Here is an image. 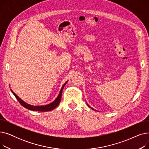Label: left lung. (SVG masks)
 <instances>
[{"label":"left lung","instance_id":"left-lung-1","mask_svg":"<svg viewBox=\"0 0 149 149\" xmlns=\"http://www.w3.org/2000/svg\"><path fill=\"white\" fill-rule=\"evenodd\" d=\"M87 105H88V107H89V108H91V109H92V110H94V111H96V110H95V109H93V108H92V107H91V106H89V104H88V103H87Z\"/></svg>","mask_w":149,"mask_h":149}]
</instances>
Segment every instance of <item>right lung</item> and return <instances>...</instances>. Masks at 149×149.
I'll return each instance as SVG.
<instances>
[{
	"label": "right lung",
	"instance_id": "obj_1",
	"mask_svg": "<svg viewBox=\"0 0 149 149\" xmlns=\"http://www.w3.org/2000/svg\"><path fill=\"white\" fill-rule=\"evenodd\" d=\"M67 82H68V81H66L65 83L63 85V86H62V88H61V89L60 91V93H59L58 97H57V98L55 100L53 101V102H52L51 103L46 104V105H44V106H33V105L25 103V101H23L22 99H20L11 89V92L14 94V95L15 96V97L16 98V99L18 100V101L20 103V104L22 106L25 107L26 109H29V110H31V111H34L48 112V111H51L53 110V109H54L59 104L60 101H61V94H62L63 89L65 86V84H66Z\"/></svg>",
	"mask_w": 149,
	"mask_h": 149
}]
</instances>
